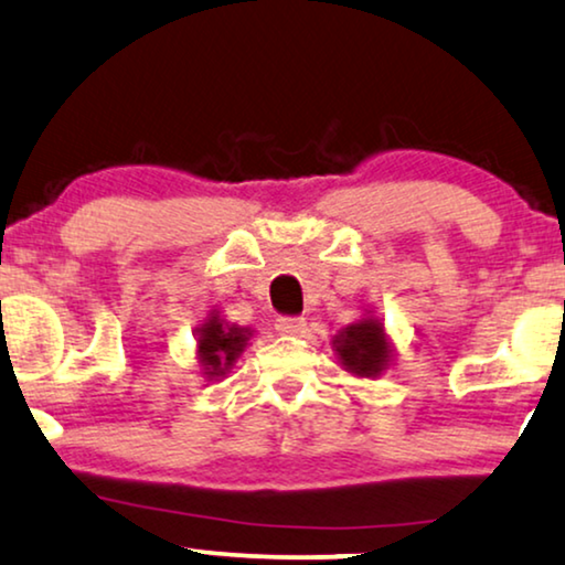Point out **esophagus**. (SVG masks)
<instances>
[{
  "mask_svg": "<svg viewBox=\"0 0 565 565\" xmlns=\"http://www.w3.org/2000/svg\"><path fill=\"white\" fill-rule=\"evenodd\" d=\"M305 318H297V315H278L276 318V330L281 335H297L305 330Z\"/></svg>",
  "mask_w": 565,
  "mask_h": 565,
  "instance_id": "1",
  "label": "esophagus"
}]
</instances>
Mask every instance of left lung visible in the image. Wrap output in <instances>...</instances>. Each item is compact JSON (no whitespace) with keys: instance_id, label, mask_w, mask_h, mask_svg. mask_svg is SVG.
Masks as SVG:
<instances>
[{"instance_id":"obj_1","label":"left lung","mask_w":565,"mask_h":565,"mask_svg":"<svg viewBox=\"0 0 565 565\" xmlns=\"http://www.w3.org/2000/svg\"><path fill=\"white\" fill-rule=\"evenodd\" d=\"M335 343L338 356L343 359L345 370H351L353 374H366L370 377V374H377L385 366L387 343L385 335H382L380 322H356V326L345 328Z\"/></svg>"}]
</instances>
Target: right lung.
Returning a JSON list of instances; mask_svg holds the SVG:
<instances>
[{
    "mask_svg": "<svg viewBox=\"0 0 565 565\" xmlns=\"http://www.w3.org/2000/svg\"><path fill=\"white\" fill-rule=\"evenodd\" d=\"M245 345V330L239 328H224L220 320H209L201 328L199 335V349L201 361H204L209 374H224L232 366V361L237 359V353Z\"/></svg>",
    "mask_w": 565,
    "mask_h": 565,
    "instance_id": "add662e5",
    "label": "right lung"
}]
</instances>
